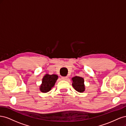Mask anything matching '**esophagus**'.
<instances>
[{
	"label": "esophagus",
	"instance_id": "esophagus-1",
	"mask_svg": "<svg viewBox=\"0 0 126 126\" xmlns=\"http://www.w3.org/2000/svg\"><path fill=\"white\" fill-rule=\"evenodd\" d=\"M62 80H66L67 79V77H62Z\"/></svg>",
	"mask_w": 126,
	"mask_h": 126
}]
</instances>
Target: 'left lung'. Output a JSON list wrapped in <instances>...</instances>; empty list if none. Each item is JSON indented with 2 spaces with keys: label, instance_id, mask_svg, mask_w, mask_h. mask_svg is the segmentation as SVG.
Here are the masks:
<instances>
[{
  "label": "left lung",
  "instance_id": "obj_1",
  "mask_svg": "<svg viewBox=\"0 0 126 126\" xmlns=\"http://www.w3.org/2000/svg\"><path fill=\"white\" fill-rule=\"evenodd\" d=\"M72 85L74 88L79 93H83L85 90L84 79L79 76H75L72 77Z\"/></svg>",
  "mask_w": 126,
  "mask_h": 126
}]
</instances>
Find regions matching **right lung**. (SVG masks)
Listing matches in <instances>:
<instances>
[{
    "label": "right lung",
    "instance_id": "right-lung-1",
    "mask_svg": "<svg viewBox=\"0 0 126 126\" xmlns=\"http://www.w3.org/2000/svg\"><path fill=\"white\" fill-rule=\"evenodd\" d=\"M58 78L57 75H49L46 74L42 79L41 84L40 86L39 90L42 93H47L54 87L56 81Z\"/></svg>",
    "mask_w": 126,
    "mask_h": 126
}]
</instances>
